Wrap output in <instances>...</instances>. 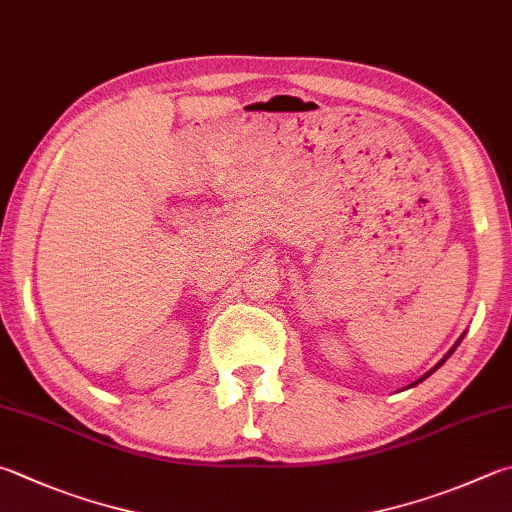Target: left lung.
I'll return each mask as SVG.
<instances>
[{"label": "left lung", "instance_id": "1", "mask_svg": "<svg viewBox=\"0 0 512 512\" xmlns=\"http://www.w3.org/2000/svg\"><path fill=\"white\" fill-rule=\"evenodd\" d=\"M459 343H461V339H459V341H457V345H459ZM457 345H455V347H457ZM455 347H452V350H450V352H448V354H446V356H443V361H446V359H448V356H450V354H452V352H455ZM443 361H441V363H437V365H435V368H432V370H430V372H428V374H426V376H421V379H419V381H423V379H428V376H430V374H432V372H435V370H437V368H441V365H443ZM419 381H417V383H419ZM417 383H412V385H417Z\"/></svg>", "mask_w": 512, "mask_h": 512}]
</instances>
